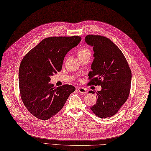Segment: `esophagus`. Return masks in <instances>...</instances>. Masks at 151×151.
<instances>
[{"label": "esophagus", "instance_id": "esophagus-1", "mask_svg": "<svg viewBox=\"0 0 151 151\" xmlns=\"http://www.w3.org/2000/svg\"><path fill=\"white\" fill-rule=\"evenodd\" d=\"M78 90L79 91V92H80V93H82V94H86V93H87L86 89L85 88H82V87L79 88L78 89Z\"/></svg>", "mask_w": 151, "mask_h": 151}]
</instances>
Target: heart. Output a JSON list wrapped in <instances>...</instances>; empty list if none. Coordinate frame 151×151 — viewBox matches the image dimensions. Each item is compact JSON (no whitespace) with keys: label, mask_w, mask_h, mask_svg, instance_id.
I'll return each instance as SVG.
<instances>
[{"label":"heart","mask_w":151,"mask_h":151,"mask_svg":"<svg viewBox=\"0 0 151 151\" xmlns=\"http://www.w3.org/2000/svg\"><path fill=\"white\" fill-rule=\"evenodd\" d=\"M87 55H91V51L88 48H86V47L81 48L79 49L78 51V58L83 57V56H85Z\"/></svg>","instance_id":"b5f03b06"}]
</instances>
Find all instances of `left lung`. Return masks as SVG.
I'll return each instance as SVG.
<instances>
[{
  "instance_id": "1",
  "label": "left lung",
  "mask_w": 151,
  "mask_h": 151,
  "mask_svg": "<svg viewBox=\"0 0 151 151\" xmlns=\"http://www.w3.org/2000/svg\"><path fill=\"white\" fill-rule=\"evenodd\" d=\"M85 42L93 47L94 52L88 85L102 88L96 92V103L90 108L99 118H108L117 113L129 97L131 71L123 53L109 38L89 35Z\"/></svg>"
}]
</instances>
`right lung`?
I'll return each mask as SVG.
<instances>
[{
  "label": "right lung",
  "mask_w": 151,
  "mask_h": 151,
  "mask_svg": "<svg viewBox=\"0 0 151 151\" xmlns=\"http://www.w3.org/2000/svg\"><path fill=\"white\" fill-rule=\"evenodd\" d=\"M81 40L78 36L46 38L22 60L19 71L21 99L36 118L42 120L52 118L75 91L72 85L56 88L49 82L50 76L61 71L66 53Z\"/></svg>",
  "instance_id": "add662e5"
}]
</instances>
